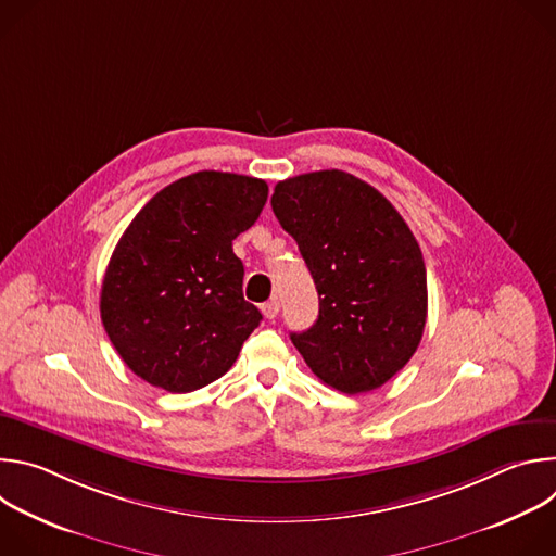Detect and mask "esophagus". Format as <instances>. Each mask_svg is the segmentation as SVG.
Returning a JSON list of instances; mask_svg holds the SVG:
<instances>
[{
	"label": "esophagus",
	"mask_w": 556,
	"mask_h": 556,
	"mask_svg": "<svg viewBox=\"0 0 556 556\" xmlns=\"http://www.w3.org/2000/svg\"><path fill=\"white\" fill-rule=\"evenodd\" d=\"M262 312H264V316H266L268 321H273L275 316L279 314V301H277V299H273V301L264 303V305H262Z\"/></svg>",
	"instance_id": "1"
}]
</instances>
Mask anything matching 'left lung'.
<instances>
[{
  "label": "left lung",
  "mask_w": 556,
  "mask_h": 556,
  "mask_svg": "<svg viewBox=\"0 0 556 556\" xmlns=\"http://www.w3.org/2000/svg\"><path fill=\"white\" fill-rule=\"evenodd\" d=\"M273 211L319 292V319L290 339L307 367L343 393L384 384L416 354L427 324V270L391 202L328 169L275 187Z\"/></svg>",
  "instance_id": "left-lung-1"
}]
</instances>
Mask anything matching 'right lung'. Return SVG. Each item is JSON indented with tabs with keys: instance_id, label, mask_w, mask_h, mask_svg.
<instances>
[{
	"instance_id": "right-lung-1",
	"label": "right lung",
	"mask_w": 556,
	"mask_h": 556,
	"mask_svg": "<svg viewBox=\"0 0 556 556\" xmlns=\"http://www.w3.org/2000/svg\"><path fill=\"white\" fill-rule=\"evenodd\" d=\"M266 200L260 178L198 172L131 219L103 277L101 321L136 376L189 393L232 367L262 321L244 301L232 240L257 222Z\"/></svg>"
}]
</instances>
